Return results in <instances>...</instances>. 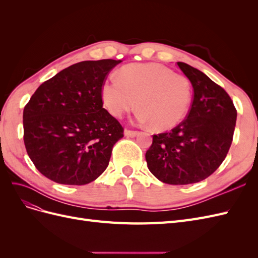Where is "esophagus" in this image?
Listing matches in <instances>:
<instances>
[{
	"instance_id": "34e87169",
	"label": "esophagus",
	"mask_w": 258,
	"mask_h": 258,
	"mask_svg": "<svg viewBox=\"0 0 258 258\" xmlns=\"http://www.w3.org/2000/svg\"><path fill=\"white\" fill-rule=\"evenodd\" d=\"M138 135H139V131H136V130H129V129H127L126 131H124V136L129 137V138H135Z\"/></svg>"
}]
</instances>
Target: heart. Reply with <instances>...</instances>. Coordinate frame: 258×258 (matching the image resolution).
I'll return each instance as SVG.
<instances>
[{
	"label": "heart",
	"mask_w": 258,
	"mask_h": 258,
	"mask_svg": "<svg viewBox=\"0 0 258 258\" xmlns=\"http://www.w3.org/2000/svg\"><path fill=\"white\" fill-rule=\"evenodd\" d=\"M102 101L115 117L136 106L140 122H150L156 130H168L183 120L191 101L187 77L160 64H131L119 76L112 75L101 88Z\"/></svg>",
	"instance_id": "heart-1"
}]
</instances>
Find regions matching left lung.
I'll use <instances>...</instances> for the list:
<instances>
[{
    "instance_id": "obj_1",
    "label": "left lung",
    "mask_w": 258,
    "mask_h": 258,
    "mask_svg": "<svg viewBox=\"0 0 258 258\" xmlns=\"http://www.w3.org/2000/svg\"><path fill=\"white\" fill-rule=\"evenodd\" d=\"M178 68L192 85L186 118L170 132L154 135L145 158L159 181L187 185L204 181L227 156L236 127L237 110L220 85L184 62Z\"/></svg>"
}]
</instances>
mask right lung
Listing matches in <instances>:
<instances>
[{
	"label": "right lung",
	"instance_id": "add662e5",
	"mask_svg": "<svg viewBox=\"0 0 258 258\" xmlns=\"http://www.w3.org/2000/svg\"><path fill=\"white\" fill-rule=\"evenodd\" d=\"M120 60L82 61L44 82L23 108V142L51 181L85 185L104 172L123 128L103 108L101 88Z\"/></svg>",
	"mask_w": 258,
	"mask_h": 258
}]
</instances>
